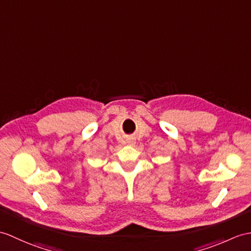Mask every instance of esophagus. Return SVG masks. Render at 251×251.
I'll list each match as a JSON object with an SVG mask.
<instances>
[{
  "instance_id": "esophagus-1",
  "label": "esophagus",
  "mask_w": 251,
  "mask_h": 251,
  "mask_svg": "<svg viewBox=\"0 0 251 251\" xmlns=\"http://www.w3.org/2000/svg\"><path fill=\"white\" fill-rule=\"evenodd\" d=\"M127 143L128 144H129V145H135V140H133V139H129V140H128V141H127Z\"/></svg>"
}]
</instances>
